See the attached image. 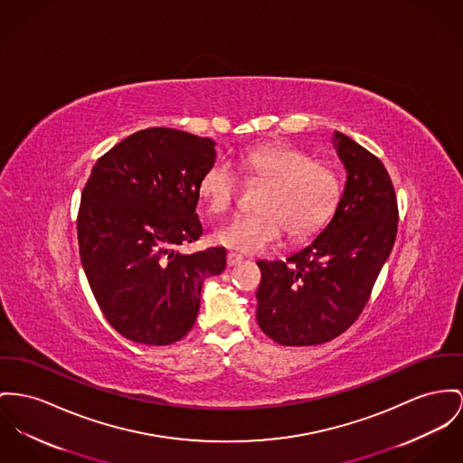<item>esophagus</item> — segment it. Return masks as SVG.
<instances>
[{"instance_id": "34e87169", "label": "esophagus", "mask_w": 463, "mask_h": 463, "mask_svg": "<svg viewBox=\"0 0 463 463\" xmlns=\"http://www.w3.org/2000/svg\"><path fill=\"white\" fill-rule=\"evenodd\" d=\"M242 256L241 254H237V252H228V256H226V263H228V267H235V265H239V263H242Z\"/></svg>"}]
</instances>
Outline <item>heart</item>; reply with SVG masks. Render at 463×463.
Masks as SVG:
<instances>
[{"mask_svg": "<svg viewBox=\"0 0 463 463\" xmlns=\"http://www.w3.org/2000/svg\"><path fill=\"white\" fill-rule=\"evenodd\" d=\"M242 168L252 183H263L260 214L233 217L214 235L216 242L241 252H263L278 246L286 232L302 241L319 232L337 211L342 196L339 172L291 146L269 144L247 151ZM241 183L224 161L213 163L198 183V193L213 214L232 211Z\"/></svg>", "mask_w": 463, "mask_h": 463, "instance_id": "1", "label": "heart"}]
</instances>
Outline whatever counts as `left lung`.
<instances>
[{
    "instance_id": "8db88e82",
    "label": "left lung",
    "mask_w": 463,
    "mask_h": 463,
    "mask_svg": "<svg viewBox=\"0 0 463 463\" xmlns=\"http://www.w3.org/2000/svg\"><path fill=\"white\" fill-rule=\"evenodd\" d=\"M347 181L335 216L286 261H258L256 319L280 345H317L364 312L399 226L393 183L377 156L335 133Z\"/></svg>"
}]
</instances>
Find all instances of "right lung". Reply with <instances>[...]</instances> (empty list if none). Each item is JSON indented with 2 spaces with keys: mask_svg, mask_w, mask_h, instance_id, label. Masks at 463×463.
I'll return each instance as SVG.
<instances>
[{
  "mask_svg": "<svg viewBox=\"0 0 463 463\" xmlns=\"http://www.w3.org/2000/svg\"><path fill=\"white\" fill-rule=\"evenodd\" d=\"M211 138L172 128L140 129L101 157L82 189L79 252L98 307L123 337L168 345L193 328L205 278L226 249L181 254L203 232L198 183L216 163Z\"/></svg>",
  "mask_w": 463,
  "mask_h": 463,
  "instance_id": "obj_1",
  "label": "right lung"
}]
</instances>
